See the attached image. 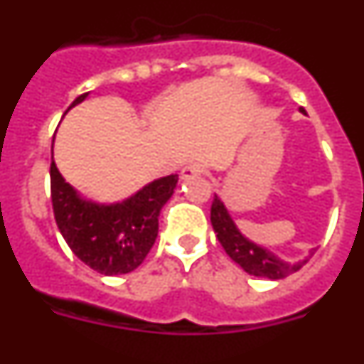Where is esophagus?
Segmentation results:
<instances>
[{"mask_svg":"<svg viewBox=\"0 0 364 364\" xmlns=\"http://www.w3.org/2000/svg\"><path fill=\"white\" fill-rule=\"evenodd\" d=\"M202 173H204V167H202L198 162H191L182 169V178L184 180L197 178V176H200Z\"/></svg>","mask_w":364,"mask_h":364,"instance_id":"34e87169","label":"esophagus"}]
</instances>
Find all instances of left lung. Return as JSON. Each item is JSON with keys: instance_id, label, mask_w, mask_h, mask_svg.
I'll return each mask as SVG.
<instances>
[{"instance_id": "obj_1", "label": "left lung", "mask_w": 364, "mask_h": 364, "mask_svg": "<svg viewBox=\"0 0 364 364\" xmlns=\"http://www.w3.org/2000/svg\"><path fill=\"white\" fill-rule=\"evenodd\" d=\"M301 112H304V109H299ZM211 224H213V230L217 233L218 242L222 244V247L226 250L228 255L240 266L246 273L250 275H255V277H264L272 279V281H279V279H284L291 273L299 272L302 266L306 264L310 257L314 255V252L308 257L301 260H290L279 259L275 253H272L266 247L259 246V244L252 242L250 239H246L242 233L239 231L237 224L231 218L230 211L226 210V205L220 198L215 195L213 204H211Z\"/></svg>"}]
</instances>
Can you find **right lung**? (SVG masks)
Segmentation results:
<instances>
[{
  "label": "right lung",
  "mask_w": 364,
  "mask_h": 364,
  "mask_svg": "<svg viewBox=\"0 0 364 364\" xmlns=\"http://www.w3.org/2000/svg\"><path fill=\"white\" fill-rule=\"evenodd\" d=\"M87 95H80L70 107L82 104ZM176 182L178 175L162 176L125 200L98 204L80 197L53 160L50 198L58 230L74 255L95 272L111 277L133 272L156 240L160 210L175 193Z\"/></svg>",
  "instance_id": "1"
}]
</instances>
